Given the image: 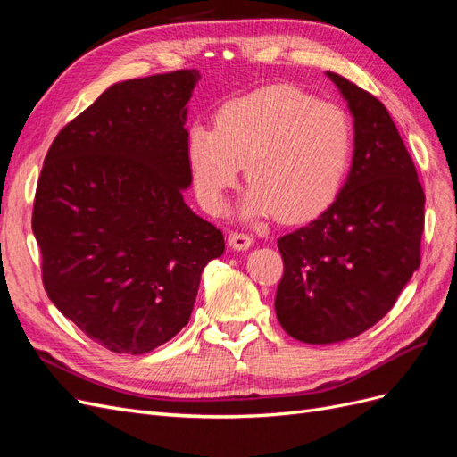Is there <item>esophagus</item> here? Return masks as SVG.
<instances>
[{
    "label": "esophagus",
    "mask_w": 457,
    "mask_h": 457,
    "mask_svg": "<svg viewBox=\"0 0 457 457\" xmlns=\"http://www.w3.org/2000/svg\"><path fill=\"white\" fill-rule=\"evenodd\" d=\"M253 244V238L250 234L245 232H230L228 234V245L234 247V250L244 252V250H250V245Z\"/></svg>",
    "instance_id": "34e87169"
}]
</instances>
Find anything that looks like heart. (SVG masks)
I'll return each instance as SVG.
<instances>
[{
    "mask_svg": "<svg viewBox=\"0 0 457 457\" xmlns=\"http://www.w3.org/2000/svg\"><path fill=\"white\" fill-rule=\"evenodd\" d=\"M351 146V123L337 104L274 86L220 106L213 129L192 128L187 154L198 200L210 213L225 210L244 165L252 188L242 215L276 213L284 223H301L337 198Z\"/></svg>",
    "mask_w": 457,
    "mask_h": 457,
    "instance_id": "b5f03b06",
    "label": "heart"
}]
</instances>
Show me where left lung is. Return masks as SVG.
<instances>
[{
	"mask_svg": "<svg viewBox=\"0 0 457 457\" xmlns=\"http://www.w3.org/2000/svg\"><path fill=\"white\" fill-rule=\"evenodd\" d=\"M354 118V154L336 202L278 238L284 274L274 309L286 334L337 343L378 324L421 262L425 195L386 108L336 72Z\"/></svg>",
	"mask_w": 457,
	"mask_h": 457,
	"instance_id": "1",
	"label": "left lung"
}]
</instances>
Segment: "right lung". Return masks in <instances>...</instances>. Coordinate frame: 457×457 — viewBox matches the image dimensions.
<instances>
[{
    "mask_svg": "<svg viewBox=\"0 0 457 457\" xmlns=\"http://www.w3.org/2000/svg\"><path fill=\"white\" fill-rule=\"evenodd\" d=\"M200 72L108 87L59 131L37 179L41 280L66 318L118 354L177 336L223 232L183 200L192 175L187 103Z\"/></svg>",
    "mask_w": 457,
    "mask_h": 457,
    "instance_id": "1",
    "label": "right lung"
}]
</instances>
